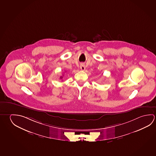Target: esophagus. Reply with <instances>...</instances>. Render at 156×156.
Wrapping results in <instances>:
<instances>
[{
	"label": "esophagus",
	"instance_id": "34e87169",
	"mask_svg": "<svg viewBox=\"0 0 156 156\" xmlns=\"http://www.w3.org/2000/svg\"><path fill=\"white\" fill-rule=\"evenodd\" d=\"M80 69H82V71H84L85 69V66L84 64H81L80 66Z\"/></svg>",
	"mask_w": 156,
	"mask_h": 156
}]
</instances>
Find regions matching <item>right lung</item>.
I'll return each mask as SVG.
<instances>
[{
  "instance_id": "add662e5",
  "label": "right lung",
  "mask_w": 156,
  "mask_h": 156,
  "mask_svg": "<svg viewBox=\"0 0 156 156\" xmlns=\"http://www.w3.org/2000/svg\"><path fill=\"white\" fill-rule=\"evenodd\" d=\"M62 77H60V78H61V79H62Z\"/></svg>"
}]
</instances>
